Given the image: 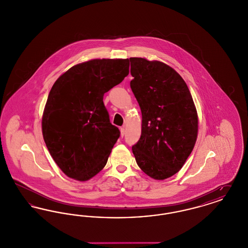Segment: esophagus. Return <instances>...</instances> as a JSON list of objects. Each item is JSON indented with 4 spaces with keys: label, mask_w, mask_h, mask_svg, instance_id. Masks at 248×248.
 Instances as JSON below:
<instances>
[{
    "label": "esophagus",
    "mask_w": 248,
    "mask_h": 248,
    "mask_svg": "<svg viewBox=\"0 0 248 248\" xmlns=\"http://www.w3.org/2000/svg\"><path fill=\"white\" fill-rule=\"evenodd\" d=\"M120 131H121V136H122V137H124V133H125L124 127H121V128H120Z\"/></svg>",
    "instance_id": "34e87169"
}]
</instances>
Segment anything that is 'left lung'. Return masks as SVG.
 I'll return each instance as SVG.
<instances>
[{
  "label": "left lung",
  "instance_id": "obj_1",
  "mask_svg": "<svg viewBox=\"0 0 248 248\" xmlns=\"http://www.w3.org/2000/svg\"><path fill=\"white\" fill-rule=\"evenodd\" d=\"M130 86L142 114L141 136L132 147L137 164L156 180L172 177L191 154L198 114L182 77L164 62L130 58Z\"/></svg>",
  "mask_w": 248,
  "mask_h": 248
}]
</instances>
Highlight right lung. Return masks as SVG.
I'll return each instance as SVG.
<instances>
[{
	"mask_svg": "<svg viewBox=\"0 0 248 248\" xmlns=\"http://www.w3.org/2000/svg\"><path fill=\"white\" fill-rule=\"evenodd\" d=\"M129 73V59H92L71 67L52 86L42 131L52 158L71 178L99 173L120 137L103 95Z\"/></svg>",
	"mask_w": 248,
	"mask_h": 248,
	"instance_id": "right-lung-1",
	"label": "right lung"
}]
</instances>
